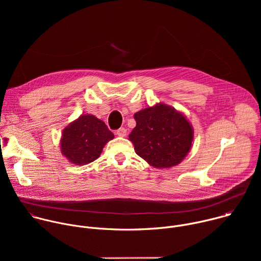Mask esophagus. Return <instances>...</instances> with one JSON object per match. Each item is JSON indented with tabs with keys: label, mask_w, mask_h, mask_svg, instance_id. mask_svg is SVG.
<instances>
[{
	"label": "esophagus",
	"mask_w": 261,
	"mask_h": 261,
	"mask_svg": "<svg viewBox=\"0 0 261 261\" xmlns=\"http://www.w3.org/2000/svg\"><path fill=\"white\" fill-rule=\"evenodd\" d=\"M117 135L120 137H125L127 135V130L125 128H120L119 130H117Z\"/></svg>",
	"instance_id": "esophagus-1"
}]
</instances>
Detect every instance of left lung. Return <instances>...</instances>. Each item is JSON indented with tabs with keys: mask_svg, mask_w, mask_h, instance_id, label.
Returning <instances> with one entry per match:
<instances>
[{
	"mask_svg": "<svg viewBox=\"0 0 261 261\" xmlns=\"http://www.w3.org/2000/svg\"><path fill=\"white\" fill-rule=\"evenodd\" d=\"M136 126L129 134L135 153L155 168L179 164L191 150L194 131L180 111L164 103L134 115Z\"/></svg>",
	"mask_w": 261,
	"mask_h": 261,
	"instance_id": "left-lung-1",
	"label": "left lung"
}]
</instances>
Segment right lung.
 I'll return each instance as SVG.
<instances>
[{"instance_id": "right-lung-1", "label": "right lung", "mask_w": 261, "mask_h": 261, "mask_svg": "<svg viewBox=\"0 0 261 261\" xmlns=\"http://www.w3.org/2000/svg\"><path fill=\"white\" fill-rule=\"evenodd\" d=\"M115 135L93 115H82L62 132L61 153L75 165H86L100 157L104 145Z\"/></svg>"}]
</instances>
